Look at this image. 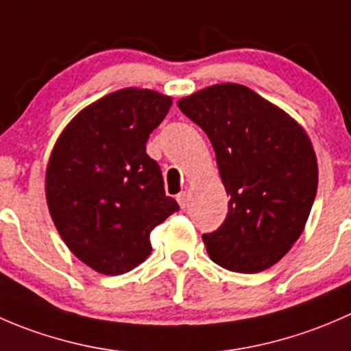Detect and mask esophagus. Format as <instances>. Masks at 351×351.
I'll use <instances>...</instances> for the list:
<instances>
[{
    "label": "esophagus",
    "mask_w": 351,
    "mask_h": 351,
    "mask_svg": "<svg viewBox=\"0 0 351 351\" xmlns=\"http://www.w3.org/2000/svg\"><path fill=\"white\" fill-rule=\"evenodd\" d=\"M176 199H177V203H179V206L184 210V208L187 206V203H189V194H187L186 191H182V193L177 194Z\"/></svg>",
    "instance_id": "34e87169"
}]
</instances>
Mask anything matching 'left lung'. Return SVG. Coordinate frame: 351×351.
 Wrapping results in <instances>:
<instances>
[{"label":"left lung","mask_w":351,"mask_h":351,"mask_svg":"<svg viewBox=\"0 0 351 351\" xmlns=\"http://www.w3.org/2000/svg\"><path fill=\"white\" fill-rule=\"evenodd\" d=\"M210 138L230 196L223 225L203 241L210 259L235 273L280 261L304 232L317 193V158L290 114L239 83H218L177 100Z\"/></svg>","instance_id":"left-lung-1"}]
</instances>
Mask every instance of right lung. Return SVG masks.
Masks as SVG:
<instances>
[{
	"mask_svg": "<svg viewBox=\"0 0 351 351\" xmlns=\"http://www.w3.org/2000/svg\"><path fill=\"white\" fill-rule=\"evenodd\" d=\"M172 97L121 88L83 107L54 143L46 169L51 218L69 251L102 275H123L152 252L150 234L179 204L165 196L147 140Z\"/></svg>",
	"mask_w": 351,
	"mask_h": 351,
	"instance_id": "add662e5",
	"label": "right lung"
}]
</instances>
